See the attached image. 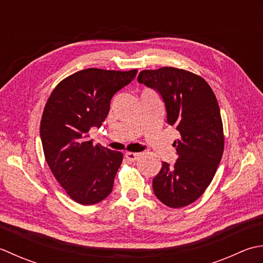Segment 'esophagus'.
Instances as JSON below:
<instances>
[{
  "label": "esophagus",
  "mask_w": 263,
  "mask_h": 263,
  "mask_svg": "<svg viewBox=\"0 0 263 263\" xmlns=\"http://www.w3.org/2000/svg\"><path fill=\"white\" fill-rule=\"evenodd\" d=\"M138 153H134V152H127L126 153V158L129 160V161H132V162H134V161H136L137 160V158H138Z\"/></svg>",
  "instance_id": "esophagus-1"
}]
</instances>
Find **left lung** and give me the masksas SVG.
<instances>
[{"instance_id": "1", "label": "left lung", "mask_w": 263, "mask_h": 263, "mask_svg": "<svg viewBox=\"0 0 263 263\" xmlns=\"http://www.w3.org/2000/svg\"><path fill=\"white\" fill-rule=\"evenodd\" d=\"M138 83L161 95L167 122L180 134L174 142L178 159L162 163L153 192L163 204L183 208L210 185L223 153V128L218 101L202 77L173 67L143 70Z\"/></svg>"}]
</instances>
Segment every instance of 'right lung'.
<instances>
[{"label": "right lung", "mask_w": 263, "mask_h": 263, "mask_svg": "<svg viewBox=\"0 0 263 263\" xmlns=\"http://www.w3.org/2000/svg\"><path fill=\"white\" fill-rule=\"evenodd\" d=\"M136 73V69H84L59 83L46 102L40 129L45 160L59 184L80 204H96L112 192L122 153L94 145L88 132L102 126L112 96Z\"/></svg>", "instance_id": "1"}]
</instances>
